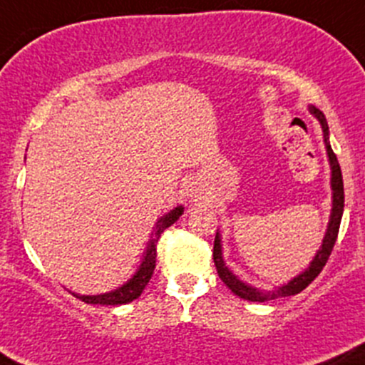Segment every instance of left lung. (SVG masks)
Segmentation results:
<instances>
[{
    "label": "left lung",
    "instance_id": "left-lung-1",
    "mask_svg": "<svg viewBox=\"0 0 365 365\" xmlns=\"http://www.w3.org/2000/svg\"><path fill=\"white\" fill-rule=\"evenodd\" d=\"M311 114H314L318 118V121L322 123L323 128V139H325V146H327V155H329V162H330V169H332V180H330V185H332V212H330V220H329V227H327L325 238H323V244L319 247V251L316 252L314 259L311 261L309 268H305L300 275H297L295 279L288 282V284L281 286V288L274 289V292H264V289H257L254 286L245 284L244 281L237 277L230 268L226 267L222 257V244H220V233L217 231L215 235V242H213V263L217 267V274H219L220 281L231 289L237 297L244 298V300H251V302H268V300H275V298L281 297H292L300 293L302 289L307 288L312 281L319 275V272L323 270L325 263L329 261L330 254H332L334 245H336L337 240V233H339V226H341V219H342V210H344V187H342V175H341V168L339 162H337L336 153H334L332 146H330L329 141V123L325 120V114H323L319 109L316 108H309Z\"/></svg>",
    "mask_w": 365,
    "mask_h": 365
}]
</instances>
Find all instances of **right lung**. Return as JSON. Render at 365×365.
<instances>
[{
    "label": "right lung",
    "instance_id": "1",
    "mask_svg": "<svg viewBox=\"0 0 365 365\" xmlns=\"http://www.w3.org/2000/svg\"><path fill=\"white\" fill-rule=\"evenodd\" d=\"M183 213V206H176L175 210H171L169 213H165L164 217H160L155 224V233L150 238L148 247H146L145 257H143L141 264H139L138 272L132 275L130 281L125 282L120 288L113 289L109 293H102V295H76L81 298L86 304H101V305H121L128 304V302L135 300L138 297H141L143 289L146 288V284L152 279L153 270H155V261H157V242L159 237L164 233V230H168L171 224H175L180 219V215Z\"/></svg>",
    "mask_w": 365,
    "mask_h": 365
}]
</instances>
